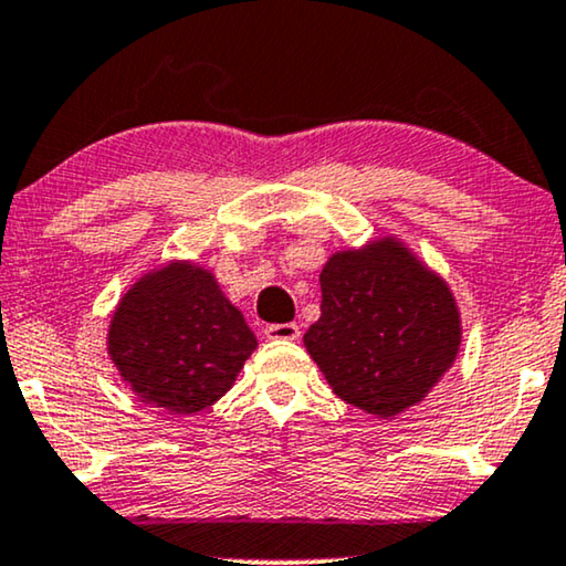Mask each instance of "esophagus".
Segmentation results:
<instances>
[{
    "label": "esophagus",
    "mask_w": 566,
    "mask_h": 566,
    "mask_svg": "<svg viewBox=\"0 0 566 566\" xmlns=\"http://www.w3.org/2000/svg\"><path fill=\"white\" fill-rule=\"evenodd\" d=\"M263 334H266L271 342H297L300 326L297 323H271V326L263 328Z\"/></svg>",
    "instance_id": "1"
}]
</instances>
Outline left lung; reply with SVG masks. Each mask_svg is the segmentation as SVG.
<instances>
[{"label":"left lung","mask_w":566,"mask_h":566,"mask_svg":"<svg viewBox=\"0 0 566 566\" xmlns=\"http://www.w3.org/2000/svg\"><path fill=\"white\" fill-rule=\"evenodd\" d=\"M321 295L303 342L342 401L394 419L453 367L463 331L453 292L401 240L331 255Z\"/></svg>","instance_id":"obj_1"}]
</instances>
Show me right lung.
<instances>
[{
    "instance_id": "add662e5",
    "label": "right lung",
    "mask_w": 566,
    "mask_h": 566,
    "mask_svg": "<svg viewBox=\"0 0 566 566\" xmlns=\"http://www.w3.org/2000/svg\"><path fill=\"white\" fill-rule=\"evenodd\" d=\"M255 346L243 313L222 295L212 271L172 261L120 297L108 354L142 401L196 413L228 394Z\"/></svg>"
}]
</instances>
